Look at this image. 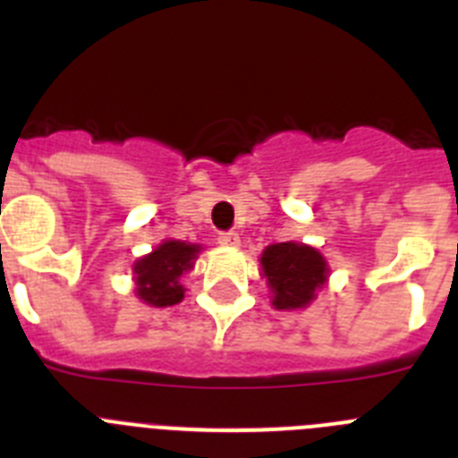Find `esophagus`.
I'll use <instances>...</instances> for the list:
<instances>
[{
	"mask_svg": "<svg viewBox=\"0 0 458 458\" xmlns=\"http://www.w3.org/2000/svg\"><path fill=\"white\" fill-rule=\"evenodd\" d=\"M217 241H220V245H225V248H238V245H241V238H238L236 232H222L220 236H217Z\"/></svg>",
	"mask_w": 458,
	"mask_h": 458,
	"instance_id": "esophagus-1",
	"label": "esophagus"
}]
</instances>
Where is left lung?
Segmentation results:
<instances>
[{
  "label": "left lung",
  "mask_w": 458,
  "mask_h": 458,
  "mask_svg": "<svg viewBox=\"0 0 458 458\" xmlns=\"http://www.w3.org/2000/svg\"><path fill=\"white\" fill-rule=\"evenodd\" d=\"M275 310H302L327 282V261L318 250L302 242H275L261 254Z\"/></svg>",
  "instance_id": "obj_1"
}]
</instances>
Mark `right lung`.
Returning <instances> with one entry per match:
<instances>
[{"label":"right lung","mask_w":458,"mask_h":458,"mask_svg":"<svg viewBox=\"0 0 458 458\" xmlns=\"http://www.w3.org/2000/svg\"><path fill=\"white\" fill-rule=\"evenodd\" d=\"M199 245L183 241H165L151 254L132 266L140 301L153 307H172L183 301L185 289L179 279L194 266Z\"/></svg>","instance_id":"obj_1"}]
</instances>
